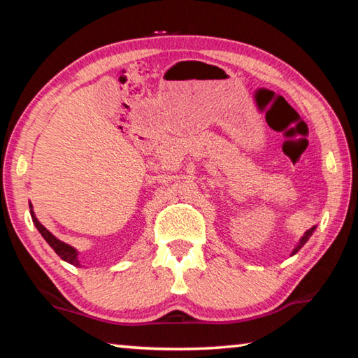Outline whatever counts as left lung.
I'll use <instances>...</instances> for the list:
<instances>
[{"instance_id":"left-lung-1","label":"left lung","mask_w":358,"mask_h":358,"mask_svg":"<svg viewBox=\"0 0 358 358\" xmlns=\"http://www.w3.org/2000/svg\"><path fill=\"white\" fill-rule=\"evenodd\" d=\"M314 230H316V226H314V227H311L310 230H306V232H305V234H303V237L300 238V241H299V245H296V246L294 248V251H292V254H290V256H294V254H296V252H299V251L301 250V246H303V245H305L308 240H310V237H311V235H313V232H314Z\"/></svg>"}]
</instances>
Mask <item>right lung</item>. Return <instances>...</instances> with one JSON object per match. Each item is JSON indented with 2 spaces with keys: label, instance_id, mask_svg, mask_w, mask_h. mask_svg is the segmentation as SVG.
I'll return each mask as SVG.
<instances>
[{
  "label": "right lung",
  "instance_id": "obj_1",
  "mask_svg": "<svg viewBox=\"0 0 358 358\" xmlns=\"http://www.w3.org/2000/svg\"><path fill=\"white\" fill-rule=\"evenodd\" d=\"M29 213H31V220H33V222H34L36 229L39 230V234L42 235V237H44V240L47 241V243L52 246V250L55 251V252L58 254V256L64 260V262H68V264L74 265V266H83V265L80 264V260H78V251L76 250L74 246H71V245H68V243H64V241L58 240V238L55 237V235H53V234L50 232V230H47L44 226H42L38 217H36V215H34L33 205H31V203H29Z\"/></svg>",
  "mask_w": 358,
  "mask_h": 358
}]
</instances>
